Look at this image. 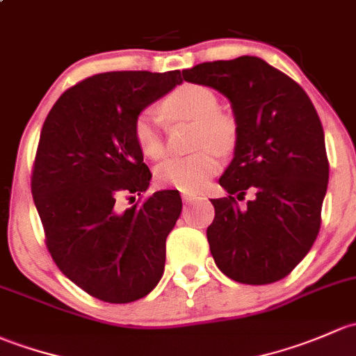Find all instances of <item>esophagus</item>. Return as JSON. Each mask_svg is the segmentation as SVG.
<instances>
[{"label":"esophagus","instance_id":"esophagus-1","mask_svg":"<svg viewBox=\"0 0 356 356\" xmlns=\"http://www.w3.org/2000/svg\"><path fill=\"white\" fill-rule=\"evenodd\" d=\"M181 199L185 200V202H192L193 199H197V195L192 192H181Z\"/></svg>","mask_w":356,"mask_h":356}]
</instances>
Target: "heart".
<instances>
[{"mask_svg": "<svg viewBox=\"0 0 356 356\" xmlns=\"http://www.w3.org/2000/svg\"><path fill=\"white\" fill-rule=\"evenodd\" d=\"M164 116L171 122L197 123L193 149L199 152L186 157H170L156 168V179L164 186H173L181 192L200 190L221 168L218 152L229 154L236 145V122L228 113L219 111L221 102L211 87L202 83H183L163 102ZM131 135L149 159H159L166 152L163 127L156 111L145 108L135 116Z\"/></svg>", "mask_w": 356, "mask_h": 356, "instance_id": "obj_1", "label": "heart"}]
</instances>
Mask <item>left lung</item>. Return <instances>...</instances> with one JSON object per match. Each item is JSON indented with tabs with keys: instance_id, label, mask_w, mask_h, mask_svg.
Wrapping results in <instances>:
<instances>
[{
	"instance_id": "obj_1",
	"label": "left lung",
	"mask_w": 356,
	"mask_h": 356,
	"mask_svg": "<svg viewBox=\"0 0 356 356\" xmlns=\"http://www.w3.org/2000/svg\"><path fill=\"white\" fill-rule=\"evenodd\" d=\"M232 101L234 157L212 199L207 241L233 281L269 284L286 277L312 248L329 179L324 130L312 101L286 73L257 56L207 61L183 70ZM247 193L251 200L239 202Z\"/></svg>"
}]
</instances>
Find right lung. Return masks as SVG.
<instances>
[{"instance_id":"obj_1","label":"right lung","mask_w":356,"mask_h":356,"mask_svg":"<svg viewBox=\"0 0 356 356\" xmlns=\"http://www.w3.org/2000/svg\"><path fill=\"white\" fill-rule=\"evenodd\" d=\"M178 83L179 70L99 73L65 90L42 124L31 188L46 247L70 281L102 302L144 298L163 276L178 190L127 211L116 202L135 200L152 178L131 135L135 116Z\"/></svg>"}]
</instances>
